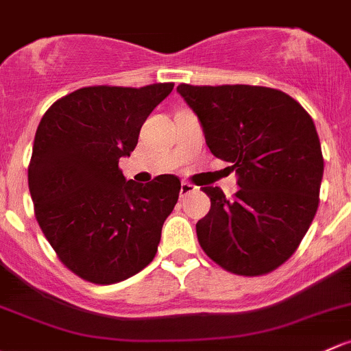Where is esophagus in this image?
Segmentation results:
<instances>
[{"mask_svg": "<svg viewBox=\"0 0 351 351\" xmlns=\"http://www.w3.org/2000/svg\"><path fill=\"white\" fill-rule=\"evenodd\" d=\"M195 190H197V186H193L191 183H188V182H183L182 188H180V198L186 197L188 193H193Z\"/></svg>", "mask_w": 351, "mask_h": 351, "instance_id": "1", "label": "esophagus"}]
</instances>
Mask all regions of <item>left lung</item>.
I'll use <instances>...</instances> for the list:
<instances>
[{
	"label": "left lung",
	"instance_id": "left-lung-1",
	"mask_svg": "<svg viewBox=\"0 0 351 351\" xmlns=\"http://www.w3.org/2000/svg\"><path fill=\"white\" fill-rule=\"evenodd\" d=\"M176 90L241 186L230 198L219 186L202 188L212 202L197 223L202 249L234 274L274 271L296 252L318 210L324 163L311 116L271 87L180 84Z\"/></svg>",
	"mask_w": 351,
	"mask_h": 351
}]
</instances>
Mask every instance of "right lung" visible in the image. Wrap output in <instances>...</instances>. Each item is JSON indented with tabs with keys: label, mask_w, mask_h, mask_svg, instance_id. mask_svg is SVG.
<instances>
[{
	"label": "right lung",
	"mask_w": 351,
	"mask_h": 351,
	"mask_svg": "<svg viewBox=\"0 0 351 351\" xmlns=\"http://www.w3.org/2000/svg\"><path fill=\"white\" fill-rule=\"evenodd\" d=\"M173 86L82 87L40 121L28 166L36 222L62 264L88 282L124 281L156 256L182 183L175 175L128 182L119 160Z\"/></svg>",
	"instance_id": "1"
}]
</instances>
